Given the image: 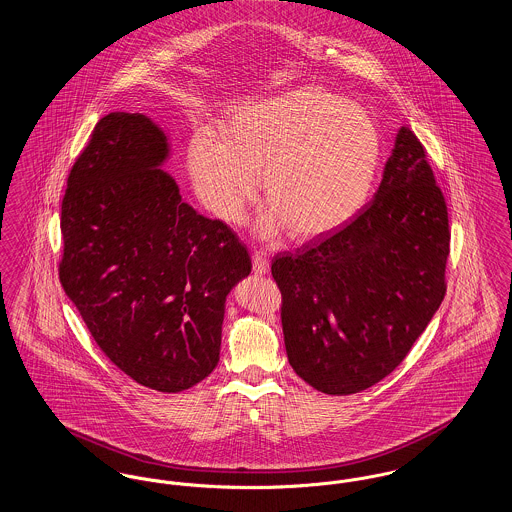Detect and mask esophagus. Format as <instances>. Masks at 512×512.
Returning <instances> with one entry per match:
<instances>
[{"label": "esophagus", "instance_id": "obj_1", "mask_svg": "<svg viewBox=\"0 0 512 512\" xmlns=\"http://www.w3.org/2000/svg\"><path fill=\"white\" fill-rule=\"evenodd\" d=\"M251 261H253V272H255V274H259V276H261V274H267L268 259L263 251H255V253L251 255Z\"/></svg>", "mask_w": 512, "mask_h": 512}]
</instances>
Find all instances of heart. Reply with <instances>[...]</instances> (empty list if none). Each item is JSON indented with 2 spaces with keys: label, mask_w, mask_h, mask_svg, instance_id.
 Here are the masks:
<instances>
[{
  "label": "heart",
  "mask_w": 512,
  "mask_h": 512,
  "mask_svg": "<svg viewBox=\"0 0 512 512\" xmlns=\"http://www.w3.org/2000/svg\"><path fill=\"white\" fill-rule=\"evenodd\" d=\"M378 165L374 121L320 86L247 103L232 113L222 140L201 132L188 147L195 194L213 217L240 224L263 178L270 211L259 232L272 238L286 228L295 242H313L353 219Z\"/></svg>",
  "instance_id": "heart-1"
}]
</instances>
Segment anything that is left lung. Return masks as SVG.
<instances>
[{
  "label": "left lung",
  "instance_id": "8db88e82",
  "mask_svg": "<svg viewBox=\"0 0 512 512\" xmlns=\"http://www.w3.org/2000/svg\"><path fill=\"white\" fill-rule=\"evenodd\" d=\"M449 215L426 149L397 134L380 188L343 230L272 259L288 361L328 395L391 374L447 290Z\"/></svg>",
  "mask_w": 512,
  "mask_h": 512
}]
</instances>
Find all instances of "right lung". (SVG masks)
Wrapping results in <instances>:
<instances>
[{
	"mask_svg": "<svg viewBox=\"0 0 512 512\" xmlns=\"http://www.w3.org/2000/svg\"><path fill=\"white\" fill-rule=\"evenodd\" d=\"M169 146L140 113H109L76 157L61 203L59 280L109 361L176 393L219 363L224 301L251 257L197 215L159 165Z\"/></svg>",
	"mask_w": 512,
	"mask_h": 512,
	"instance_id": "right-lung-1",
	"label": "right lung"
}]
</instances>
